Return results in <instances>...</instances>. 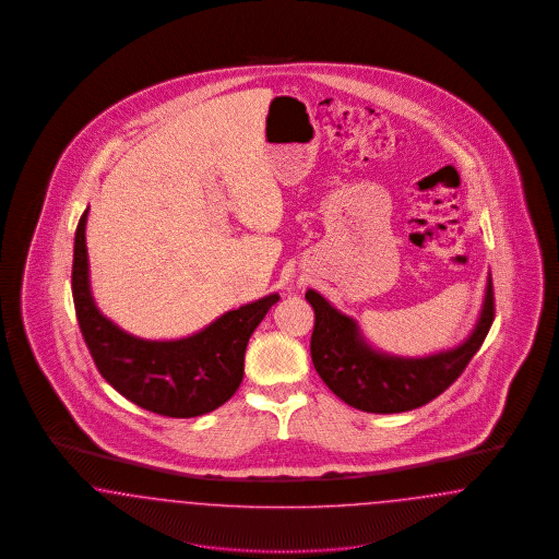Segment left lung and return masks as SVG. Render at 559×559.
Segmentation results:
<instances>
[{
	"label": "left lung",
	"mask_w": 559,
	"mask_h": 559,
	"mask_svg": "<svg viewBox=\"0 0 559 559\" xmlns=\"http://www.w3.org/2000/svg\"><path fill=\"white\" fill-rule=\"evenodd\" d=\"M313 308L312 361L338 400L370 414H400L432 402L466 370L495 318L491 274L485 301L468 338L453 349L425 358L389 356L374 349L358 322L335 310L318 290L308 289Z\"/></svg>",
	"instance_id": "left-lung-1"
}]
</instances>
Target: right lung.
Returning a JSON list of instances; mask_svg holds the SVG:
<instances>
[{
  "label": "right lung",
  "mask_w": 559,
  "mask_h": 559,
  "mask_svg": "<svg viewBox=\"0 0 559 559\" xmlns=\"http://www.w3.org/2000/svg\"><path fill=\"white\" fill-rule=\"evenodd\" d=\"M87 214L90 207L74 235L72 299L99 374L129 402L168 418H195L228 402L243 380L247 341L278 295L223 313L200 333L182 338L131 335L99 312L91 295Z\"/></svg>",
  "instance_id": "add662e5"
}]
</instances>
